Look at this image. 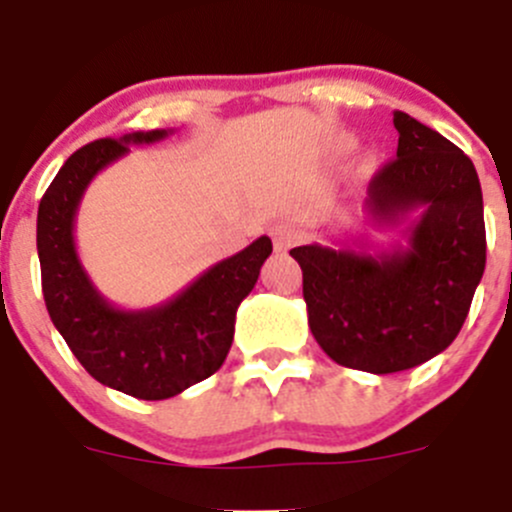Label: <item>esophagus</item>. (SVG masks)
Instances as JSON below:
<instances>
[{"label": "esophagus", "instance_id": "esophagus-1", "mask_svg": "<svg viewBox=\"0 0 512 512\" xmlns=\"http://www.w3.org/2000/svg\"><path fill=\"white\" fill-rule=\"evenodd\" d=\"M270 235H272V242H275V247H277V250H280V252L289 250V247L297 245V242L302 240V230H299V227L292 225V223H277V225H272Z\"/></svg>", "mask_w": 512, "mask_h": 512}]
</instances>
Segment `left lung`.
<instances>
[{
  "label": "left lung",
  "instance_id": "1",
  "mask_svg": "<svg viewBox=\"0 0 512 512\" xmlns=\"http://www.w3.org/2000/svg\"><path fill=\"white\" fill-rule=\"evenodd\" d=\"M396 158L371 178L376 225L406 227V247L302 245L309 329L329 359L394 374L441 354L461 332L485 270L483 193L471 158L409 113L394 111Z\"/></svg>",
  "mask_w": 512,
  "mask_h": 512
}]
</instances>
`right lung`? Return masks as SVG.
<instances>
[{"mask_svg": "<svg viewBox=\"0 0 512 512\" xmlns=\"http://www.w3.org/2000/svg\"><path fill=\"white\" fill-rule=\"evenodd\" d=\"M168 133H126L79 148L51 180L36 215L41 289L51 322L96 381L143 401L170 399L223 366L237 307L272 252L270 237H257L168 302L148 309H121L98 292L76 252L81 198L91 180L131 146L163 141Z\"/></svg>", "mask_w": 512, "mask_h": 512, "instance_id": "1", "label": "right lung"}]
</instances>
